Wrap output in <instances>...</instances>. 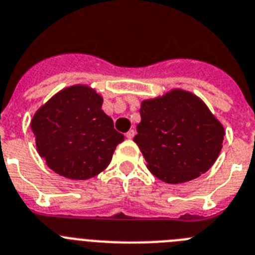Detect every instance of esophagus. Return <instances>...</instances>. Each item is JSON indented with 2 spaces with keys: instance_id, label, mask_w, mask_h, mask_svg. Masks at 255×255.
<instances>
[{
  "instance_id": "esophagus-1",
  "label": "esophagus",
  "mask_w": 255,
  "mask_h": 255,
  "mask_svg": "<svg viewBox=\"0 0 255 255\" xmlns=\"http://www.w3.org/2000/svg\"><path fill=\"white\" fill-rule=\"evenodd\" d=\"M134 134H136V130H134V129H129L127 132V133H126V137H127L128 140H130V138H133Z\"/></svg>"
}]
</instances>
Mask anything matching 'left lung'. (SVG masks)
Returning a JSON list of instances; mask_svg holds the SVG:
<instances>
[{"label":"left lung","mask_w":255,"mask_h":255,"mask_svg":"<svg viewBox=\"0 0 255 255\" xmlns=\"http://www.w3.org/2000/svg\"><path fill=\"white\" fill-rule=\"evenodd\" d=\"M133 141L147 169L167 183H182L205 173L222 149L225 129L191 92L172 90L141 103Z\"/></svg>","instance_id":"8db88e82"}]
</instances>
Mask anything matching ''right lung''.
I'll use <instances>...</instances> for the list:
<instances>
[{
    "label": "right lung",
    "mask_w": 255,
    "mask_h": 255,
    "mask_svg": "<svg viewBox=\"0 0 255 255\" xmlns=\"http://www.w3.org/2000/svg\"><path fill=\"white\" fill-rule=\"evenodd\" d=\"M103 97L87 86H72L41 106L30 122L37 151L46 164L70 180L103 172L125 136L101 109Z\"/></svg>",
    "instance_id": "1"
}]
</instances>
